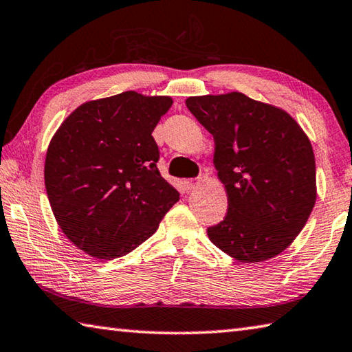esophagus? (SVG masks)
<instances>
[{"label": "esophagus", "instance_id": "esophagus-1", "mask_svg": "<svg viewBox=\"0 0 352 352\" xmlns=\"http://www.w3.org/2000/svg\"><path fill=\"white\" fill-rule=\"evenodd\" d=\"M198 184H200V180H194V178H190V180L183 182V188L186 190H192V189L198 188Z\"/></svg>", "mask_w": 352, "mask_h": 352}]
</instances>
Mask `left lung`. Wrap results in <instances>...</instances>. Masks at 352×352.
I'll return each mask as SVG.
<instances>
[{
  "instance_id": "obj_1",
  "label": "left lung",
  "mask_w": 352,
  "mask_h": 352,
  "mask_svg": "<svg viewBox=\"0 0 352 352\" xmlns=\"http://www.w3.org/2000/svg\"><path fill=\"white\" fill-rule=\"evenodd\" d=\"M186 106L212 133L214 166L228 195V212L208 228L209 240L241 263L282 254L317 198L308 135L286 111L241 92L189 97Z\"/></svg>"
}]
</instances>
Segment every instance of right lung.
Listing matches in <instances>:
<instances>
[{
  "instance_id": "1",
  "label": "right lung",
  "mask_w": 352,
  "mask_h": 352,
  "mask_svg": "<svg viewBox=\"0 0 352 352\" xmlns=\"http://www.w3.org/2000/svg\"><path fill=\"white\" fill-rule=\"evenodd\" d=\"M172 103L135 91L86 101L50 140L44 163L50 208L63 234L91 257L129 254L180 198L160 174L152 137Z\"/></svg>"
}]
</instances>
